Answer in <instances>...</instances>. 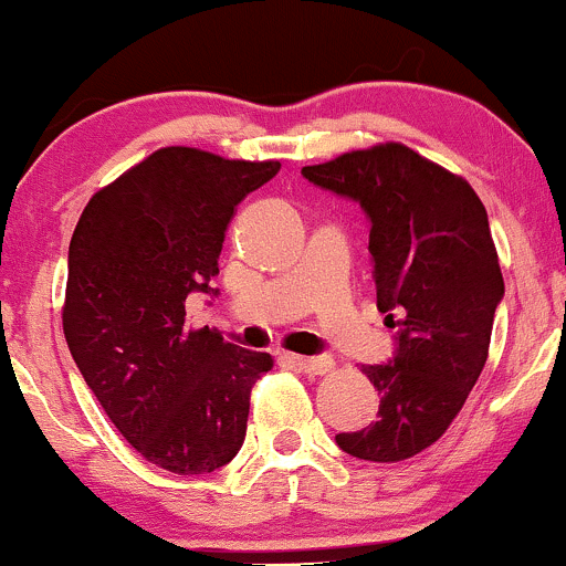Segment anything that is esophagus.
<instances>
[{"mask_svg":"<svg viewBox=\"0 0 566 566\" xmlns=\"http://www.w3.org/2000/svg\"><path fill=\"white\" fill-rule=\"evenodd\" d=\"M284 359L290 361L292 367H297L305 375H327L333 369V359L327 356H295V354H284Z\"/></svg>","mask_w":566,"mask_h":566,"instance_id":"esophagus-1","label":"esophagus"}]
</instances>
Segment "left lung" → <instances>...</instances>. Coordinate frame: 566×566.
I'll use <instances>...</instances> for the list:
<instances>
[{
	"mask_svg": "<svg viewBox=\"0 0 566 566\" xmlns=\"http://www.w3.org/2000/svg\"><path fill=\"white\" fill-rule=\"evenodd\" d=\"M303 178L365 210L378 308L396 329L394 359L361 367L380 394L378 420L335 441L399 463L441 439L490 354L505 287L486 210L469 180L405 143L340 154Z\"/></svg>",
	"mask_w": 566,
	"mask_h": 566,
	"instance_id": "left-lung-1",
	"label": "left lung"
}]
</instances>
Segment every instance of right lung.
Wrapping results in <instances>:
<instances>
[{
  "mask_svg": "<svg viewBox=\"0 0 566 566\" xmlns=\"http://www.w3.org/2000/svg\"><path fill=\"white\" fill-rule=\"evenodd\" d=\"M279 161L167 146L95 193L69 244L63 333L84 382L148 463L191 476L237 458L250 391L274 359L186 329V297L218 295L226 229Z\"/></svg>",
  "mask_w": 566,
  "mask_h": 566,
  "instance_id": "1",
  "label": "right lung"
}]
</instances>
